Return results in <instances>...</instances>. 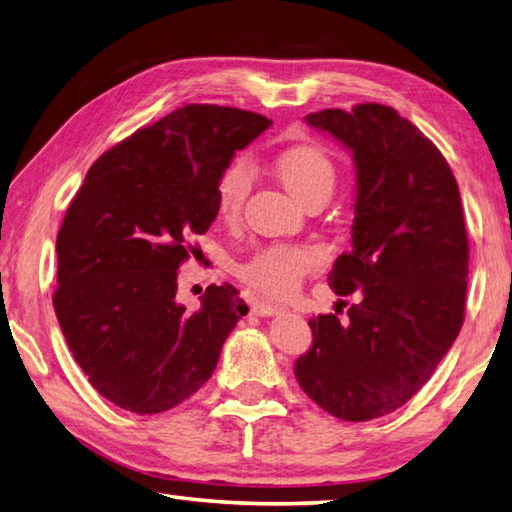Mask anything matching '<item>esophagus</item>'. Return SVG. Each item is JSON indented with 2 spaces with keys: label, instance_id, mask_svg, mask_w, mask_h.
Listing matches in <instances>:
<instances>
[{
  "label": "esophagus",
  "instance_id": "obj_1",
  "mask_svg": "<svg viewBox=\"0 0 512 512\" xmlns=\"http://www.w3.org/2000/svg\"><path fill=\"white\" fill-rule=\"evenodd\" d=\"M250 312L257 314V317H273V314L281 312V308L273 306V303H268V301H255L253 308H250Z\"/></svg>",
  "mask_w": 512,
  "mask_h": 512
}]
</instances>
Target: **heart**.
Masks as SVG:
<instances>
[{
	"label": "heart",
	"instance_id": "b5f03b06",
	"mask_svg": "<svg viewBox=\"0 0 512 512\" xmlns=\"http://www.w3.org/2000/svg\"><path fill=\"white\" fill-rule=\"evenodd\" d=\"M277 173L288 191L303 204L328 200L336 184V165L328 151L314 143L286 147L277 156ZM253 189V167L237 158L228 165L215 184L217 213L226 220L237 217ZM323 262L319 248L301 244H270L242 266V277L266 295L284 297L295 292L301 279Z\"/></svg>",
	"mask_w": 512,
	"mask_h": 512
}]
</instances>
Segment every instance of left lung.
<instances>
[{
	"label": "left lung",
	"instance_id": "1",
	"mask_svg": "<svg viewBox=\"0 0 512 512\" xmlns=\"http://www.w3.org/2000/svg\"><path fill=\"white\" fill-rule=\"evenodd\" d=\"M306 123L352 151V248L328 281L358 301L343 323L310 319L312 347L295 376L321 409L365 422L416 396L458 339L469 275L460 189L440 149L394 107L323 110Z\"/></svg>",
	"mask_w": 512,
	"mask_h": 512
}]
</instances>
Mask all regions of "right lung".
I'll use <instances>...</instances> for the list:
<instances>
[{"mask_svg": "<svg viewBox=\"0 0 512 512\" xmlns=\"http://www.w3.org/2000/svg\"><path fill=\"white\" fill-rule=\"evenodd\" d=\"M268 125L237 107H178L105 151L70 202L54 312L74 361L121 409L145 416L193 396L248 312L231 284L187 312L178 268L217 217L220 173Z\"/></svg>", "mask_w": 512, "mask_h": 512, "instance_id": "obj_1", "label": "right lung"}]
</instances>
